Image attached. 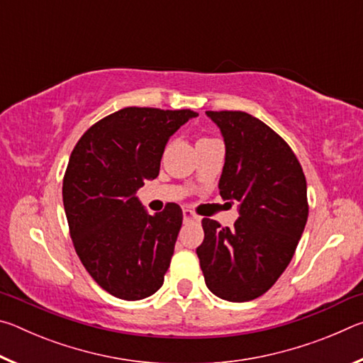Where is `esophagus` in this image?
<instances>
[{
    "mask_svg": "<svg viewBox=\"0 0 363 363\" xmlns=\"http://www.w3.org/2000/svg\"><path fill=\"white\" fill-rule=\"evenodd\" d=\"M182 216H184V220H186V223H189V220H196V219H199V216H196V214L194 211H190V210H184L182 211Z\"/></svg>",
    "mask_w": 363,
    "mask_h": 363,
    "instance_id": "esophagus-1",
    "label": "esophagus"
}]
</instances>
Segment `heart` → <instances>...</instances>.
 Masks as SVG:
<instances>
[{"label":"heart","instance_id":"b5f03b06","mask_svg":"<svg viewBox=\"0 0 363 363\" xmlns=\"http://www.w3.org/2000/svg\"><path fill=\"white\" fill-rule=\"evenodd\" d=\"M206 139H210V138H201L200 140H206Z\"/></svg>","mask_w":363,"mask_h":363}]
</instances>
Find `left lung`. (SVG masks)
Wrapping results in <instances>:
<instances>
[{
  "instance_id": "obj_1",
  "label": "left lung",
  "mask_w": 363,
  "mask_h": 363,
  "mask_svg": "<svg viewBox=\"0 0 363 363\" xmlns=\"http://www.w3.org/2000/svg\"><path fill=\"white\" fill-rule=\"evenodd\" d=\"M225 143L219 194L238 201L233 227L201 220L196 256L210 291L232 303L259 298L284 274L309 216L306 177L291 147L240 110H208ZM232 201V203H233Z\"/></svg>"
}]
</instances>
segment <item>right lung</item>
Segmentation results:
<instances>
[{
  "mask_svg": "<svg viewBox=\"0 0 363 363\" xmlns=\"http://www.w3.org/2000/svg\"><path fill=\"white\" fill-rule=\"evenodd\" d=\"M190 108L126 107L86 131L67 164L62 199L79 261L115 298L138 301L163 285L182 225L179 205L150 216L136 192L155 179L169 136Z\"/></svg>",
  "mask_w": 363,
  "mask_h": 363,
  "instance_id": "right-lung-1",
  "label": "right lung"
}]
</instances>
